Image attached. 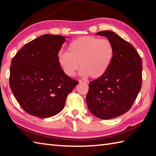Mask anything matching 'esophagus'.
<instances>
[{"instance_id": "1", "label": "esophagus", "mask_w": 156, "mask_h": 156, "mask_svg": "<svg viewBox=\"0 0 156 156\" xmlns=\"http://www.w3.org/2000/svg\"><path fill=\"white\" fill-rule=\"evenodd\" d=\"M79 82H80V84H88V81H85V80H80L79 81Z\"/></svg>"}]
</instances>
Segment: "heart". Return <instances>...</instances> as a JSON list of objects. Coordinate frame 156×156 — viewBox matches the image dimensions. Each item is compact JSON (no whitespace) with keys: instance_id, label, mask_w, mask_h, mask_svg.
Instances as JSON below:
<instances>
[{"instance_id":"heart-1","label":"heart","mask_w":156,"mask_h":156,"mask_svg":"<svg viewBox=\"0 0 156 156\" xmlns=\"http://www.w3.org/2000/svg\"><path fill=\"white\" fill-rule=\"evenodd\" d=\"M114 54L113 44L109 39L86 36L72 41L68 52L59 51L58 62L64 74L70 77L75 76L80 66L82 75L98 78L110 67Z\"/></svg>"}]
</instances>
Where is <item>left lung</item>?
<instances>
[{"instance_id": "1", "label": "left lung", "mask_w": 156, "mask_h": 156, "mask_svg": "<svg viewBox=\"0 0 156 156\" xmlns=\"http://www.w3.org/2000/svg\"><path fill=\"white\" fill-rule=\"evenodd\" d=\"M97 35L112 42L115 54L107 72L89 83L86 101L95 117L111 119L127 112L137 98L141 88L142 62L136 49L115 32Z\"/></svg>"}]
</instances>
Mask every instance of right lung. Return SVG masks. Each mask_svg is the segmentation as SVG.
I'll list each match as a JSON object with an SVG mask.
<instances>
[{"instance_id":"1","label":"right lung","mask_w":156,"mask_h":156,"mask_svg":"<svg viewBox=\"0 0 156 156\" xmlns=\"http://www.w3.org/2000/svg\"><path fill=\"white\" fill-rule=\"evenodd\" d=\"M65 36L45 34L27 43L12 58L9 84L25 112L48 118L64 108L78 82L64 74L58 54Z\"/></svg>"}]
</instances>
